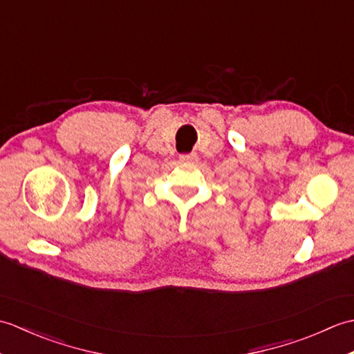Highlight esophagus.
Listing matches in <instances>:
<instances>
[{
	"label": "esophagus",
	"instance_id": "obj_1",
	"mask_svg": "<svg viewBox=\"0 0 354 354\" xmlns=\"http://www.w3.org/2000/svg\"><path fill=\"white\" fill-rule=\"evenodd\" d=\"M196 160H198V155L194 152L179 155V161H181V162H194Z\"/></svg>",
	"mask_w": 354,
	"mask_h": 354
}]
</instances>
